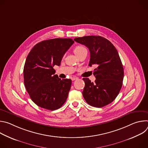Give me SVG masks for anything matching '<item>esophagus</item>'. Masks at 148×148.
Returning <instances> with one entry per match:
<instances>
[{"mask_svg":"<svg viewBox=\"0 0 148 148\" xmlns=\"http://www.w3.org/2000/svg\"><path fill=\"white\" fill-rule=\"evenodd\" d=\"M71 80L72 81H74V80H76V79H78V78L77 77H71Z\"/></svg>","mask_w":148,"mask_h":148,"instance_id":"1","label":"esophagus"}]
</instances>
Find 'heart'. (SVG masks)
Instances as JSON below:
<instances>
[{
  "label": "heart",
  "instance_id": "b5f03b06",
  "mask_svg": "<svg viewBox=\"0 0 148 148\" xmlns=\"http://www.w3.org/2000/svg\"><path fill=\"white\" fill-rule=\"evenodd\" d=\"M85 50H87L84 47H83L82 46H77L74 49V52L75 53V54L77 56H78L79 54H81L82 52H83Z\"/></svg>",
  "mask_w": 148,
  "mask_h": 148
}]
</instances>
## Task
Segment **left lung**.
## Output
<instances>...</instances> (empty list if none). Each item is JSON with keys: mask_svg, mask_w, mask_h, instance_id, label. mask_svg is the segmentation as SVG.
Segmentation results:
<instances>
[{"mask_svg": "<svg viewBox=\"0 0 148 148\" xmlns=\"http://www.w3.org/2000/svg\"><path fill=\"white\" fill-rule=\"evenodd\" d=\"M74 41L86 46L90 52L89 66L95 65L91 82L83 78L85 87L82 91L86 101L94 107L101 108L111 103L122 86L123 68L118 51L111 42L99 36L75 38Z\"/></svg>", "mask_w": 148, "mask_h": 148, "instance_id": "1", "label": "left lung"}]
</instances>
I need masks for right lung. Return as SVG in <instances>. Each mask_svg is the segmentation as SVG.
I'll use <instances>...</instances> for the list:
<instances>
[{
    "label": "right lung",
    "mask_w": 148,
    "mask_h": 148,
    "mask_svg": "<svg viewBox=\"0 0 148 148\" xmlns=\"http://www.w3.org/2000/svg\"><path fill=\"white\" fill-rule=\"evenodd\" d=\"M74 41L53 38L36 44L29 53L23 69L24 83L32 100L38 107L53 111L65 103L71 86L70 79L59 78L53 67L59 66Z\"/></svg>",
    "instance_id": "right-lung-1"
}]
</instances>
